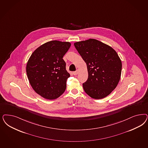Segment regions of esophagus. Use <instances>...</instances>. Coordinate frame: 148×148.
<instances>
[{
    "instance_id": "esophagus-1",
    "label": "esophagus",
    "mask_w": 148,
    "mask_h": 148,
    "mask_svg": "<svg viewBox=\"0 0 148 148\" xmlns=\"http://www.w3.org/2000/svg\"><path fill=\"white\" fill-rule=\"evenodd\" d=\"M78 72H79V70H77L76 71L73 72V75H75V76H76L77 75H78Z\"/></svg>"
}]
</instances>
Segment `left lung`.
Masks as SVG:
<instances>
[{"label":"left lung","instance_id":"left-lung-1","mask_svg":"<svg viewBox=\"0 0 148 148\" xmlns=\"http://www.w3.org/2000/svg\"><path fill=\"white\" fill-rule=\"evenodd\" d=\"M74 45L87 66L88 78L83 84L86 94L94 99L109 95L121 77L122 63L117 53L94 38L76 42Z\"/></svg>","mask_w":148,"mask_h":148}]
</instances>
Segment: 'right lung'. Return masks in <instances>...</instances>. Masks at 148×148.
I'll return each instance as SVG.
<instances>
[{"instance_id": "obj_1", "label": "right lung", "mask_w": 148, "mask_h": 148, "mask_svg": "<svg viewBox=\"0 0 148 148\" xmlns=\"http://www.w3.org/2000/svg\"><path fill=\"white\" fill-rule=\"evenodd\" d=\"M69 42L53 40L37 48L29 58L26 72L34 90L47 100L62 95L70 76L62 58L71 46Z\"/></svg>"}]
</instances>
